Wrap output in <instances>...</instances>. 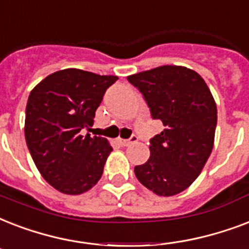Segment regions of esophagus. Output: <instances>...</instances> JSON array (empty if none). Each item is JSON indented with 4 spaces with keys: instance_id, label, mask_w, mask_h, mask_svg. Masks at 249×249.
I'll use <instances>...</instances> for the list:
<instances>
[{
    "instance_id": "esophagus-1",
    "label": "esophagus",
    "mask_w": 249,
    "mask_h": 249,
    "mask_svg": "<svg viewBox=\"0 0 249 249\" xmlns=\"http://www.w3.org/2000/svg\"><path fill=\"white\" fill-rule=\"evenodd\" d=\"M136 140H138L136 135H132V136H131V138H128V139H121V138H119L117 142H118L119 145L127 146V145H130V144H132V142H136Z\"/></svg>"
}]
</instances>
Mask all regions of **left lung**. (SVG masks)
<instances>
[{
  "instance_id": "8db88e82",
  "label": "left lung",
  "mask_w": 249,
  "mask_h": 249,
  "mask_svg": "<svg viewBox=\"0 0 249 249\" xmlns=\"http://www.w3.org/2000/svg\"><path fill=\"white\" fill-rule=\"evenodd\" d=\"M163 131L151 139V157L135 166L142 186L160 196L182 192L197 178L214 142L217 107L204 79L187 67L161 66L131 75Z\"/></svg>"
}]
</instances>
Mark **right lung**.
Returning <instances> with one entry per match:
<instances>
[{"mask_svg": "<svg viewBox=\"0 0 249 249\" xmlns=\"http://www.w3.org/2000/svg\"><path fill=\"white\" fill-rule=\"evenodd\" d=\"M118 80L66 69L46 76L30 93L26 107L27 146L42 178L59 192L80 195L100 180L113 151L89 131L107 89Z\"/></svg>", "mask_w": 249, "mask_h": 249, "instance_id": "add662e5", "label": "right lung"}]
</instances>
